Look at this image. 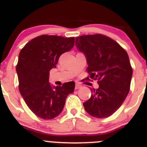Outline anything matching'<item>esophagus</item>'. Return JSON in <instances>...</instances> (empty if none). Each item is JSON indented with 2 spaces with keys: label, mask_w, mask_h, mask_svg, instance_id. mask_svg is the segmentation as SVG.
<instances>
[{
  "label": "esophagus",
  "mask_w": 147,
  "mask_h": 147,
  "mask_svg": "<svg viewBox=\"0 0 147 147\" xmlns=\"http://www.w3.org/2000/svg\"><path fill=\"white\" fill-rule=\"evenodd\" d=\"M82 87V86L79 85V84H76V86H75V90H78V89H80Z\"/></svg>",
  "instance_id": "esophagus-1"
}]
</instances>
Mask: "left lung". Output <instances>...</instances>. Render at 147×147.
Returning a JSON list of instances; mask_svg holds the SVG:
<instances>
[{
  "label": "left lung",
  "mask_w": 147,
  "mask_h": 147,
  "mask_svg": "<svg viewBox=\"0 0 147 147\" xmlns=\"http://www.w3.org/2000/svg\"><path fill=\"white\" fill-rule=\"evenodd\" d=\"M76 46L85 55L90 78L98 79L99 85L91 89L92 95L83 103L84 109L94 117H108L120 107L130 90L133 69L127 53L102 34L76 37Z\"/></svg>",
  "instance_id": "obj_1"
}]
</instances>
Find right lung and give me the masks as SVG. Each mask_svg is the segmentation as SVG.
I'll return each mask as SVG.
<instances>
[{"mask_svg":"<svg viewBox=\"0 0 147 147\" xmlns=\"http://www.w3.org/2000/svg\"><path fill=\"white\" fill-rule=\"evenodd\" d=\"M74 46V38L42 35L21 49L17 65L19 90L29 109L37 117L52 119L63 111L66 98L74 91V82L52 87L49 71L56 68L62 54Z\"/></svg>","mask_w":147,"mask_h":147,"instance_id":"obj_1","label":"right lung"}]
</instances>
